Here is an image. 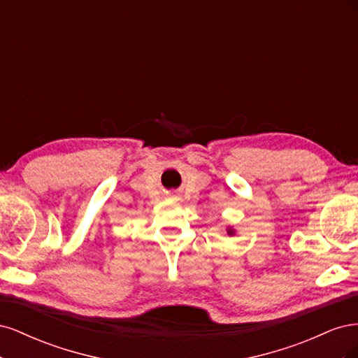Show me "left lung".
<instances>
[{"label": "left lung", "instance_id": "left-lung-1", "mask_svg": "<svg viewBox=\"0 0 358 358\" xmlns=\"http://www.w3.org/2000/svg\"><path fill=\"white\" fill-rule=\"evenodd\" d=\"M227 234H229V236H234V234H236V230L233 229V227H231V225H229V227H227Z\"/></svg>", "mask_w": 358, "mask_h": 358}]
</instances>
